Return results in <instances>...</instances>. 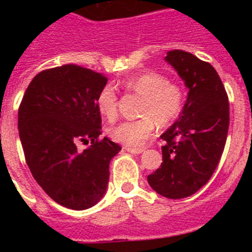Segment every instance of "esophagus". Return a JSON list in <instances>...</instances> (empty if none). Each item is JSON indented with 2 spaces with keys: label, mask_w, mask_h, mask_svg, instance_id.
Returning a JSON list of instances; mask_svg holds the SVG:
<instances>
[{
  "label": "esophagus",
  "mask_w": 252,
  "mask_h": 252,
  "mask_svg": "<svg viewBox=\"0 0 252 252\" xmlns=\"http://www.w3.org/2000/svg\"><path fill=\"white\" fill-rule=\"evenodd\" d=\"M124 149H126L128 152H130V154H135V155H139L145 151L144 149H134V147H124Z\"/></svg>",
  "instance_id": "34e87169"
}]
</instances>
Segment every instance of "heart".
Listing matches in <instances>:
<instances>
[{
	"mask_svg": "<svg viewBox=\"0 0 252 252\" xmlns=\"http://www.w3.org/2000/svg\"><path fill=\"white\" fill-rule=\"evenodd\" d=\"M122 85L142 96L140 117L135 121H124L110 129L114 141L126 147H140L151 138L156 122L166 126L174 122L184 107V91L178 84L169 83L166 75L156 70H146L124 79ZM101 116L113 119L117 114V93L112 85L101 89L96 98Z\"/></svg>",
	"mask_w": 252,
	"mask_h": 252,
	"instance_id": "b5f03b06",
	"label": "heart"
}]
</instances>
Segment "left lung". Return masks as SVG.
Masks as SVG:
<instances>
[{"instance_id": "8db88e82", "label": "left lung", "mask_w": 252, "mask_h": 252, "mask_svg": "<svg viewBox=\"0 0 252 252\" xmlns=\"http://www.w3.org/2000/svg\"><path fill=\"white\" fill-rule=\"evenodd\" d=\"M188 88L179 118L161 135L162 163L147 177L150 187L168 199L195 194L220 163L229 128V102L220 75L208 62L182 50L164 57Z\"/></svg>"}]
</instances>
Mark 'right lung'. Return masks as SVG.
I'll return each instance as SVG.
<instances>
[{
	"instance_id": "add662e5",
	"label": "right lung",
	"mask_w": 252,
	"mask_h": 252,
	"mask_svg": "<svg viewBox=\"0 0 252 252\" xmlns=\"http://www.w3.org/2000/svg\"><path fill=\"white\" fill-rule=\"evenodd\" d=\"M107 84L101 73L75 64L35 75L18 111L25 161L37 184L57 204L86 210L107 190L111 159L122 150L108 138L98 140V93ZM79 141L92 145L83 153Z\"/></svg>"
}]
</instances>
